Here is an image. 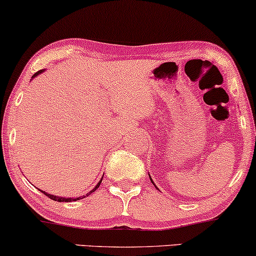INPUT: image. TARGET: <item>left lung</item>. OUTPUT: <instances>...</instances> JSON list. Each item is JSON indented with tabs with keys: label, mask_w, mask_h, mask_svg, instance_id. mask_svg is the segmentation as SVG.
Returning a JSON list of instances; mask_svg holds the SVG:
<instances>
[{
	"label": "left lung",
	"mask_w": 256,
	"mask_h": 256,
	"mask_svg": "<svg viewBox=\"0 0 256 256\" xmlns=\"http://www.w3.org/2000/svg\"><path fill=\"white\" fill-rule=\"evenodd\" d=\"M149 178H150V175H149ZM150 180H152V182L154 184V181H152V178H150ZM156 188H158V187H156Z\"/></svg>",
	"instance_id": "1"
}]
</instances>
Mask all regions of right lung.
I'll use <instances>...</instances> for the list:
<instances>
[{
  "label": "right lung",
  "mask_w": 256,
  "mask_h": 256,
  "mask_svg": "<svg viewBox=\"0 0 256 256\" xmlns=\"http://www.w3.org/2000/svg\"><path fill=\"white\" fill-rule=\"evenodd\" d=\"M42 72H44V70H39V72H36V74H34V75H33V76H32V78H36V76H38V75H39V74H42ZM101 181H102V178H101V180H100V181H98V184H96V186H95V187H94V188L90 190V192H89V193H87V194H86V196H78V198H63V196H52V194H48V193H46V192H44V190H42V193H44V194H45V196H48V198H50V199H52V200H54V202H76V200H80V199H82V198H86V196H88L89 194H92V193H93L95 190H96V188H98V186H100Z\"/></svg>",
  "instance_id": "1"
}]
</instances>
